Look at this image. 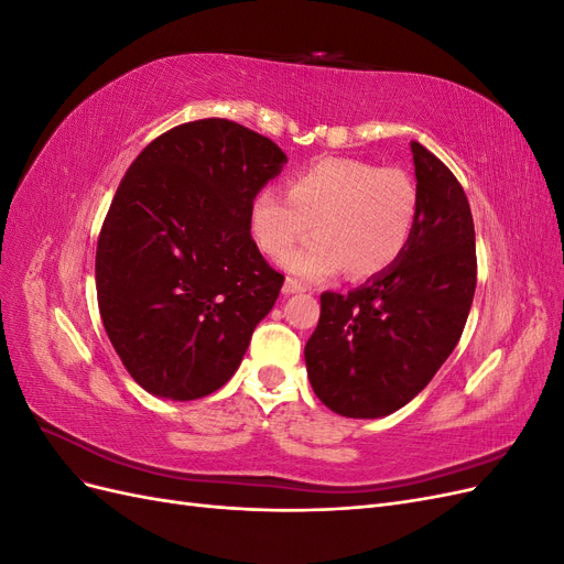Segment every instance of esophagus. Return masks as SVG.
Listing matches in <instances>:
<instances>
[{"mask_svg":"<svg viewBox=\"0 0 564 564\" xmlns=\"http://www.w3.org/2000/svg\"><path fill=\"white\" fill-rule=\"evenodd\" d=\"M282 292H284L286 296H292V294H303V292H305V284H301L299 280L286 278V282H284V286H282Z\"/></svg>","mask_w":564,"mask_h":564,"instance_id":"esophagus-1","label":"esophagus"}]
</instances>
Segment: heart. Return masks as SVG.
Instances as JSON below:
<instances>
[{
    "instance_id": "obj_1",
    "label": "heart",
    "mask_w": 564,
    "mask_h": 564,
    "mask_svg": "<svg viewBox=\"0 0 564 564\" xmlns=\"http://www.w3.org/2000/svg\"><path fill=\"white\" fill-rule=\"evenodd\" d=\"M419 191L402 169L329 158L289 178V195L261 187L249 204V232L270 259L315 227L311 243L286 257L292 275L319 282L346 270L352 280L383 275L414 235Z\"/></svg>"
}]
</instances>
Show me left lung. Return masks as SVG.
I'll return each mask as SVG.
<instances>
[{"mask_svg": "<svg viewBox=\"0 0 564 564\" xmlns=\"http://www.w3.org/2000/svg\"><path fill=\"white\" fill-rule=\"evenodd\" d=\"M419 216L400 261L348 294L319 296L305 344L315 395L348 419L398 412L431 383L466 327L477 282L464 187L412 141Z\"/></svg>", "mask_w": 564, "mask_h": 564, "instance_id": "left-lung-1", "label": "left lung"}]
</instances>
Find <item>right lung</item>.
Listing matches in <instances>:
<instances>
[{
  "mask_svg": "<svg viewBox=\"0 0 564 564\" xmlns=\"http://www.w3.org/2000/svg\"><path fill=\"white\" fill-rule=\"evenodd\" d=\"M286 164L265 135L197 119L152 141L119 183L96 249L98 311L131 379L197 400L230 381L284 275L249 232V204Z\"/></svg>",
  "mask_w": 564,
  "mask_h": 564,
  "instance_id": "right-lung-1",
  "label": "right lung"
}]
</instances>
